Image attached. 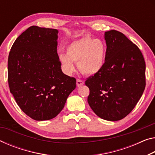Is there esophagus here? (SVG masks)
I'll return each mask as SVG.
<instances>
[{"label":"esophagus","instance_id":"esophagus-1","mask_svg":"<svg viewBox=\"0 0 155 155\" xmlns=\"http://www.w3.org/2000/svg\"><path fill=\"white\" fill-rule=\"evenodd\" d=\"M83 83H84L83 81L81 80V79H78H78H77V85L78 87L81 86L82 85H83Z\"/></svg>","mask_w":155,"mask_h":155}]
</instances>
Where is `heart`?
<instances>
[{"label":"heart","mask_w":155,"mask_h":155,"mask_svg":"<svg viewBox=\"0 0 155 155\" xmlns=\"http://www.w3.org/2000/svg\"><path fill=\"white\" fill-rule=\"evenodd\" d=\"M106 56V45L101 39L84 36L71 43L67 54H60L59 60L68 74L75 71L74 63L82 73L94 75L103 68Z\"/></svg>","instance_id":"b5f03b06"}]
</instances>
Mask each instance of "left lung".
<instances>
[{
	"label": "left lung",
	"instance_id": "obj_1",
	"mask_svg": "<svg viewBox=\"0 0 155 155\" xmlns=\"http://www.w3.org/2000/svg\"><path fill=\"white\" fill-rule=\"evenodd\" d=\"M106 56L101 70L85 81L87 102L98 117L116 121L129 114L146 87V63L139 48L117 30L105 32Z\"/></svg>",
	"mask_w": 155,
	"mask_h": 155
}]
</instances>
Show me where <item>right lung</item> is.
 <instances>
[{
    "instance_id": "right-lung-1",
    "label": "right lung",
    "mask_w": 155,
    "mask_h": 155,
    "mask_svg": "<svg viewBox=\"0 0 155 155\" xmlns=\"http://www.w3.org/2000/svg\"><path fill=\"white\" fill-rule=\"evenodd\" d=\"M58 32L29 27L16 38L9 54L10 92L22 111L36 121L57 116L76 87V78L61 70Z\"/></svg>"
}]
</instances>
